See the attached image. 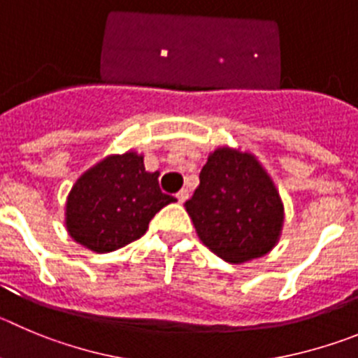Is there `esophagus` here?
Instances as JSON below:
<instances>
[{"instance_id": "obj_1", "label": "esophagus", "mask_w": 358, "mask_h": 358, "mask_svg": "<svg viewBox=\"0 0 358 358\" xmlns=\"http://www.w3.org/2000/svg\"><path fill=\"white\" fill-rule=\"evenodd\" d=\"M176 199H178V203H185L187 199H189V190L187 189L180 190L178 194H176Z\"/></svg>"}]
</instances>
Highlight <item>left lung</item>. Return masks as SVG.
<instances>
[{
    "label": "left lung",
    "instance_id": "obj_1",
    "mask_svg": "<svg viewBox=\"0 0 358 358\" xmlns=\"http://www.w3.org/2000/svg\"><path fill=\"white\" fill-rule=\"evenodd\" d=\"M185 210L201 242L229 263L262 258L282 226V203L272 180L255 157L228 148L208 157Z\"/></svg>",
    "mask_w": 358,
    "mask_h": 358
}]
</instances>
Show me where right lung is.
Returning a JSON list of instances; mask_svg holds the SVG:
<instances>
[{
	"mask_svg": "<svg viewBox=\"0 0 358 358\" xmlns=\"http://www.w3.org/2000/svg\"><path fill=\"white\" fill-rule=\"evenodd\" d=\"M176 201L134 152L113 155L76 182L66 201V229L81 245L111 252L141 238L160 208Z\"/></svg>",
	"mask_w": 358,
	"mask_h": 358,
	"instance_id": "obj_1",
	"label": "right lung"
}]
</instances>
